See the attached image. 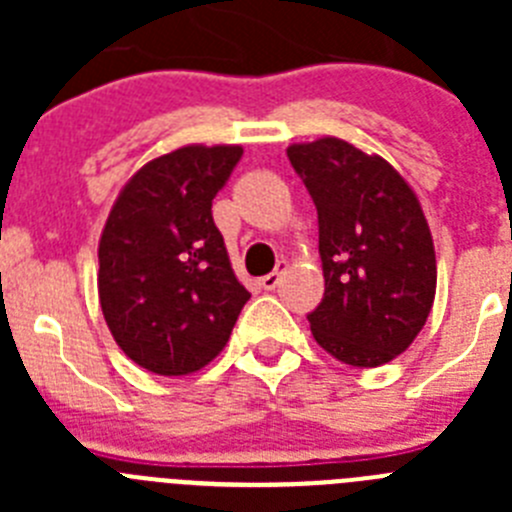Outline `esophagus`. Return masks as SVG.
Instances as JSON below:
<instances>
[{
  "mask_svg": "<svg viewBox=\"0 0 512 512\" xmlns=\"http://www.w3.org/2000/svg\"><path fill=\"white\" fill-rule=\"evenodd\" d=\"M287 271V261H279L277 269L271 271V274H266L264 279H261V287L266 289V292H271V289H277L279 282H282V274Z\"/></svg>",
  "mask_w": 512,
  "mask_h": 512,
  "instance_id": "34e87169",
  "label": "esophagus"
}]
</instances>
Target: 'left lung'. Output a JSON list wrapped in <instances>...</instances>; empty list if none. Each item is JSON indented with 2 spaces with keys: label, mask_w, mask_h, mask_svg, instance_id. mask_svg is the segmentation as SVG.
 Listing matches in <instances>:
<instances>
[{
  "label": "left lung",
  "mask_w": 512,
  "mask_h": 512,
  "mask_svg": "<svg viewBox=\"0 0 512 512\" xmlns=\"http://www.w3.org/2000/svg\"><path fill=\"white\" fill-rule=\"evenodd\" d=\"M318 210L325 292L312 336L351 366L402 354L428 320L436 251L418 197L384 158L338 138L287 148Z\"/></svg>",
  "instance_id": "obj_1"
}]
</instances>
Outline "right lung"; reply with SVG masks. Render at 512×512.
<instances>
[{"mask_svg": "<svg viewBox=\"0 0 512 512\" xmlns=\"http://www.w3.org/2000/svg\"><path fill=\"white\" fill-rule=\"evenodd\" d=\"M241 146H187L153 158L125 184L99 241V305L138 366L182 377L210 364L248 302L212 200Z\"/></svg>", "mask_w": 512, "mask_h": 512, "instance_id": "add662e5", "label": "right lung"}]
</instances>
